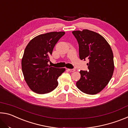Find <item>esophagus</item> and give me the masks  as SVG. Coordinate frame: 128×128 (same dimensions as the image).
<instances>
[{"instance_id": "1", "label": "esophagus", "mask_w": 128, "mask_h": 128, "mask_svg": "<svg viewBox=\"0 0 128 128\" xmlns=\"http://www.w3.org/2000/svg\"><path fill=\"white\" fill-rule=\"evenodd\" d=\"M68 70L69 71V72H74V71L76 70L75 69H68Z\"/></svg>"}]
</instances>
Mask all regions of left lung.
Returning a JSON list of instances; mask_svg holds the SVG:
<instances>
[{
    "label": "left lung",
    "mask_w": 128,
    "mask_h": 128,
    "mask_svg": "<svg viewBox=\"0 0 128 128\" xmlns=\"http://www.w3.org/2000/svg\"><path fill=\"white\" fill-rule=\"evenodd\" d=\"M72 33L78 43L80 59H89L88 71H80L81 78L76 82L77 87L85 94H98L107 85L113 75L114 66L111 47L96 32L84 29Z\"/></svg>",
    "instance_id": "left-lung-1"
}]
</instances>
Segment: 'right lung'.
I'll use <instances>...</instances> for the list:
<instances>
[{
    "instance_id": "add662e5",
    "label": "right lung",
    "mask_w": 128,
    "mask_h": 128,
    "mask_svg": "<svg viewBox=\"0 0 128 128\" xmlns=\"http://www.w3.org/2000/svg\"><path fill=\"white\" fill-rule=\"evenodd\" d=\"M64 34V32L40 34L32 39L26 47L21 67L25 82L34 92L47 94L58 86V78L66 69L50 66L48 62L54 46Z\"/></svg>"
}]
</instances>
